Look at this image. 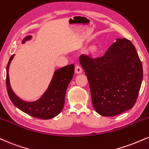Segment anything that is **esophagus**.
<instances>
[{"label":"esophagus","mask_w":149,"mask_h":149,"mask_svg":"<svg viewBox=\"0 0 149 149\" xmlns=\"http://www.w3.org/2000/svg\"><path fill=\"white\" fill-rule=\"evenodd\" d=\"M82 70L80 66L79 65L76 66V67H75V72H76V73H77V74H79V73H82Z\"/></svg>","instance_id":"esophagus-1"}]
</instances>
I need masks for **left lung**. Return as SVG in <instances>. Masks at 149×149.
<instances>
[{
	"label": "left lung",
	"instance_id": "8db88e82",
	"mask_svg": "<svg viewBox=\"0 0 149 149\" xmlns=\"http://www.w3.org/2000/svg\"><path fill=\"white\" fill-rule=\"evenodd\" d=\"M87 77L93 106L101 116H114L135 105L143 78L135 47L126 38L117 39L103 56H80Z\"/></svg>",
	"mask_w": 149,
	"mask_h": 149
}]
</instances>
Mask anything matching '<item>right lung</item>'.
I'll list each match as a JSON object with an SVG mask.
<instances>
[{"label":"right lung","instance_id":"add662e5","mask_svg":"<svg viewBox=\"0 0 149 149\" xmlns=\"http://www.w3.org/2000/svg\"><path fill=\"white\" fill-rule=\"evenodd\" d=\"M28 35L23 39V43L31 39ZM14 55H12L7 66L6 87L10 99L19 110L35 118L49 119L58 115L63 109L67 89L74 74V64H70L57 69L54 72L53 78L47 90L37 101L27 102L16 96L10 87L9 79V67Z\"/></svg>","mask_w":149,"mask_h":149}]
</instances>
